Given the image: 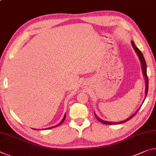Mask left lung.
<instances>
[{"label": "left lung", "mask_w": 156, "mask_h": 156, "mask_svg": "<svg viewBox=\"0 0 156 156\" xmlns=\"http://www.w3.org/2000/svg\"><path fill=\"white\" fill-rule=\"evenodd\" d=\"M131 43H132V45H133V47L134 48V49H135L136 52L137 53V54H138V57H139L140 60L141 65H142V72H143V74H144V76L145 80H146V84H147L146 86H147V87H146V91H145V95H146V96H147V92H148V88H149V80H148V76H147V64H146V62H145V60H144V56H143V55H142V52H141L140 51V49L138 48V47H137L136 46V44H135V43H134V42H133V41H131ZM139 109H138V111H137V112H136L135 113H134V114L132 115L130 118H129L128 119H126V120H124V121H121V122H107V121H104V120H102L100 119V118H98L96 115V118L98 119V120L99 121V122L103 123V124H105V125H115V124L116 125V124L124 123V122H126V121H128V120H129L130 119H131V118H133V116L136 114L137 112H138Z\"/></svg>", "instance_id": "left-lung-1"}]
</instances>
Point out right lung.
<instances>
[{
    "label": "right lung",
    "mask_w": 156,
    "mask_h": 156,
    "mask_svg": "<svg viewBox=\"0 0 156 156\" xmlns=\"http://www.w3.org/2000/svg\"><path fill=\"white\" fill-rule=\"evenodd\" d=\"M65 118H66V114H65V115H64V118H63V119L62 120V121L61 122H60L58 125H56V126H52V127H51V128H48L47 129H51V128H54V127H56V126H60V125H61V124L64 122V120H65Z\"/></svg>",
    "instance_id": "add662e5"
}]
</instances>
